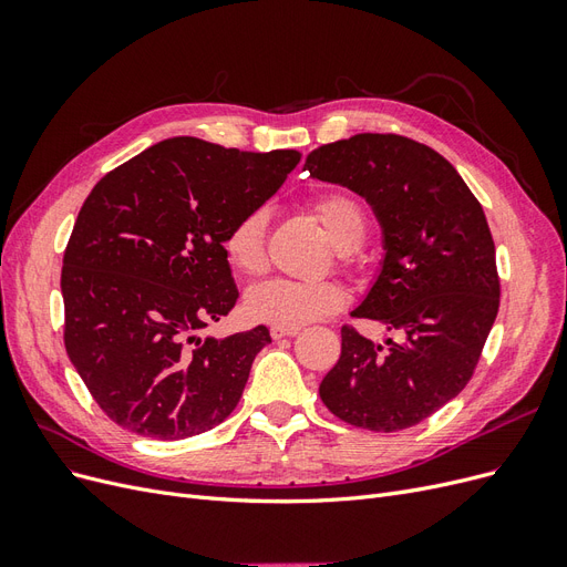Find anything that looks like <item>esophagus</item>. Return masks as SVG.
Listing matches in <instances>:
<instances>
[{
  "label": "esophagus",
  "mask_w": 567,
  "mask_h": 567,
  "mask_svg": "<svg viewBox=\"0 0 567 567\" xmlns=\"http://www.w3.org/2000/svg\"><path fill=\"white\" fill-rule=\"evenodd\" d=\"M300 329L298 326H271L269 329V333H271V338L274 340H279V338H290V336H296Z\"/></svg>",
  "instance_id": "esophagus-1"
}]
</instances>
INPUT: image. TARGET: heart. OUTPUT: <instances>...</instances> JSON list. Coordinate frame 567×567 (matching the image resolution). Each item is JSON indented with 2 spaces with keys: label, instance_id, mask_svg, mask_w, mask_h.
I'll return each mask as SVG.
<instances>
[{
  "label": "heart",
  "instance_id": "1",
  "mask_svg": "<svg viewBox=\"0 0 567 567\" xmlns=\"http://www.w3.org/2000/svg\"><path fill=\"white\" fill-rule=\"evenodd\" d=\"M315 215L340 252H348L364 241L367 213L357 198L326 194L315 203ZM267 219L265 208H255L238 217L221 238L227 262L238 274H257L265 267ZM342 302H346V290L333 281L267 279L255 284L246 293L248 315L274 326H302L323 319L340 310Z\"/></svg>",
  "mask_w": 567,
  "mask_h": 567
}]
</instances>
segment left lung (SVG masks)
Segmentation results:
<instances>
[{
    "label": "left lung",
    "mask_w": 567,
    "mask_h": 567,
    "mask_svg": "<svg viewBox=\"0 0 567 567\" xmlns=\"http://www.w3.org/2000/svg\"><path fill=\"white\" fill-rule=\"evenodd\" d=\"M305 169L371 205L383 260L352 315L400 333L381 346L342 326L321 402L364 431H404L466 388L499 312L483 205L450 161L400 134L367 132L319 146Z\"/></svg>",
    "instance_id": "1"
}]
</instances>
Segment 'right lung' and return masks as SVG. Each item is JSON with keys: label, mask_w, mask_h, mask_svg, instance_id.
Here are the masks:
<instances>
[{"label": "right lung", "mask_w": 567, "mask_h": 567, "mask_svg": "<svg viewBox=\"0 0 567 567\" xmlns=\"http://www.w3.org/2000/svg\"><path fill=\"white\" fill-rule=\"evenodd\" d=\"M300 158L173 136L92 188L63 255V340L117 425L184 440L236 409L271 338L267 326L200 336L238 300L221 238L277 194Z\"/></svg>", "instance_id": "add662e5"}]
</instances>
